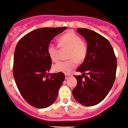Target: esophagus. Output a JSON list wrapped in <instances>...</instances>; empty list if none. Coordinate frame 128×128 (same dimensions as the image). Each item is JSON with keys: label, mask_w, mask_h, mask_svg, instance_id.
Returning <instances> with one entry per match:
<instances>
[{"label": "esophagus", "mask_w": 128, "mask_h": 128, "mask_svg": "<svg viewBox=\"0 0 128 128\" xmlns=\"http://www.w3.org/2000/svg\"><path fill=\"white\" fill-rule=\"evenodd\" d=\"M71 76H72L71 74H65V78H66V79H67V78H68Z\"/></svg>", "instance_id": "obj_1"}]
</instances>
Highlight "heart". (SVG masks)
<instances>
[{"label": "heart", "instance_id": "obj_1", "mask_svg": "<svg viewBox=\"0 0 128 128\" xmlns=\"http://www.w3.org/2000/svg\"><path fill=\"white\" fill-rule=\"evenodd\" d=\"M59 47L68 49V60L60 61L54 64L53 70L56 72L68 74L76 67L77 63L84 62L88 54L87 44L82 41L81 38L73 31H69L61 36L58 39V46L50 43L47 48L48 54L51 60L56 62L58 60Z\"/></svg>", "mask_w": 128, "mask_h": 128}]
</instances>
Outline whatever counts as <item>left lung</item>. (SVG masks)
<instances>
[{
    "label": "left lung",
    "mask_w": 128,
    "mask_h": 128,
    "mask_svg": "<svg viewBox=\"0 0 128 128\" xmlns=\"http://www.w3.org/2000/svg\"><path fill=\"white\" fill-rule=\"evenodd\" d=\"M86 38L88 54L77 69L82 76H75L77 84L72 90L74 98L85 106H93L106 96L116 77L117 58L109 41L96 32L78 28Z\"/></svg>",
    "instance_id": "left-lung-1"
}]
</instances>
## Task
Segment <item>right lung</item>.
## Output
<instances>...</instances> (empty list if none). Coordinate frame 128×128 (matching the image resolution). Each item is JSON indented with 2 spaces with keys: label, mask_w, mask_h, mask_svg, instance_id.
Here are the masks:
<instances>
[{
  "label": "right lung",
  "mask_w": 128,
  "mask_h": 128,
  "mask_svg": "<svg viewBox=\"0 0 128 128\" xmlns=\"http://www.w3.org/2000/svg\"><path fill=\"white\" fill-rule=\"evenodd\" d=\"M66 29L41 28L26 34L18 42L13 61V76L19 91L28 104L37 108L52 105L64 81L63 72L48 73L52 61L47 48L54 37Z\"/></svg>",
  "instance_id": "1"
}]
</instances>
